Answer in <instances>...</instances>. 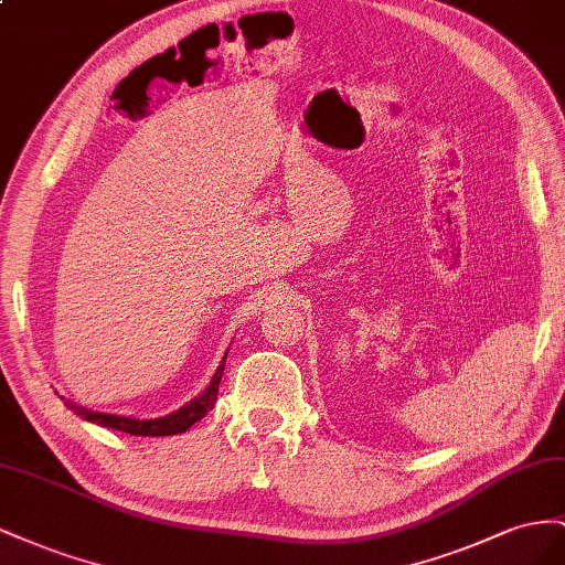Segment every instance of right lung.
I'll use <instances>...</instances> for the list:
<instances>
[{"mask_svg": "<svg viewBox=\"0 0 565 565\" xmlns=\"http://www.w3.org/2000/svg\"><path fill=\"white\" fill-rule=\"evenodd\" d=\"M224 360H227V352H224ZM224 360L217 366V372L213 374L211 383H207V388L199 397H193L191 402H186L184 407H180V409L168 414V416L135 418V416H120V414H104V412H92L87 407H79V405H75V402H71V399L66 402V407L73 409L77 416H83L85 422H89V424L113 428V430H122V433H130V435H149V438H160V435L184 433L193 424L201 422V418L215 407L220 381H222V374H224Z\"/></svg>", "mask_w": 565, "mask_h": 565, "instance_id": "1", "label": "right lung"}]
</instances>
